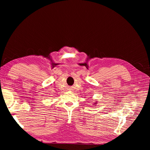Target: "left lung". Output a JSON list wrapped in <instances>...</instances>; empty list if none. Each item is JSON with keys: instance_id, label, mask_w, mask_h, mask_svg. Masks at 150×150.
Wrapping results in <instances>:
<instances>
[{"instance_id": "8db88e82", "label": "left lung", "mask_w": 150, "mask_h": 150, "mask_svg": "<svg viewBox=\"0 0 150 150\" xmlns=\"http://www.w3.org/2000/svg\"><path fill=\"white\" fill-rule=\"evenodd\" d=\"M96 103H97V102H95V103H94V104H97Z\"/></svg>"}]
</instances>
